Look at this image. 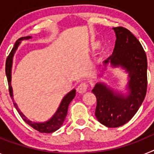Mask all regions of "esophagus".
Masks as SVG:
<instances>
[{
    "label": "esophagus",
    "mask_w": 154,
    "mask_h": 154,
    "mask_svg": "<svg viewBox=\"0 0 154 154\" xmlns=\"http://www.w3.org/2000/svg\"><path fill=\"white\" fill-rule=\"evenodd\" d=\"M87 89H88V84H87L86 82H81V83L78 85V87H77V92H78L79 93L82 94L84 93V92H86Z\"/></svg>",
    "instance_id": "obj_1"
}]
</instances>
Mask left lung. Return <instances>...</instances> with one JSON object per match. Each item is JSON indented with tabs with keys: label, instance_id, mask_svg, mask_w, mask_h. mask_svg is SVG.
<instances>
[{
	"label": "left lung",
	"instance_id": "left-lung-1",
	"mask_svg": "<svg viewBox=\"0 0 154 154\" xmlns=\"http://www.w3.org/2000/svg\"><path fill=\"white\" fill-rule=\"evenodd\" d=\"M112 29L116 38L113 52L103 61L104 68L98 76H103L109 65L113 69L120 68L127 74L126 92H119L103 82H97L92 92L97 101L96 119L104 126L114 128L129 122L143 102L147 87V60L140 42L129 30L123 27Z\"/></svg>",
	"mask_w": 154,
	"mask_h": 154
}]
</instances>
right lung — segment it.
Segmentation results:
<instances>
[{
  "label": "right lung",
  "instance_id": "obj_1",
  "mask_svg": "<svg viewBox=\"0 0 154 154\" xmlns=\"http://www.w3.org/2000/svg\"><path fill=\"white\" fill-rule=\"evenodd\" d=\"M31 38V36H26L20 38L15 42L14 46L11 51V53L9 54V55H8V58H7L6 66H5V72H6L7 79H8L10 96L11 97L12 100H13L14 106V107L16 108V109H17V111L18 112V113L20 114V116H21V117L23 119V120H24L27 124H28L30 126H31V127L33 128V129L38 130V131H39L40 133H53V132H55L57 130H58V129L62 126V125L63 124L65 117H66V116H67L68 108H69V103L72 102V99H74L75 96L76 90L75 89H73L72 90L70 91L69 93H67L65 96H64L62 100L61 101L60 105H59L58 109H57L56 112H55V114H54L48 120L45 121V122H42V123H39V122H33V121L28 119V118L23 114V112H21V110H20V109L18 108V106H17V103H16L15 102H14V100L13 89H12L11 86L12 65H13L14 55L15 54L19 45L21 44V41L28 40V39Z\"/></svg>",
  "mask_w": 154,
  "mask_h": 154
}]
</instances>
